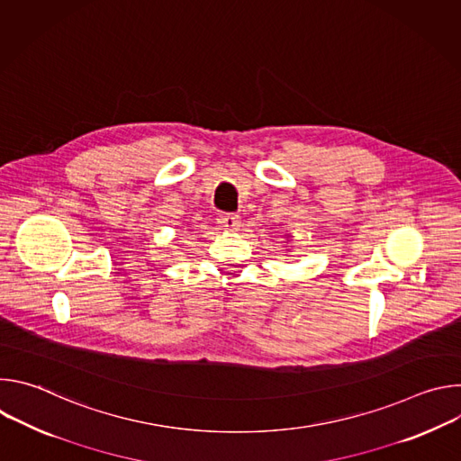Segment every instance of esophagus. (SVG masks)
Masks as SVG:
<instances>
[{
    "mask_svg": "<svg viewBox=\"0 0 461 461\" xmlns=\"http://www.w3.org/2000/svg\"><path fill=\"white\" fill-rule=\"evenodd\" d=\"M219 224L222 230L228 231H237L240 228V217L235 213H224L219 217Z\"/></svg>",
    "mask_w": 461,
    "mask_h": 461,
    "instance_id": "esophagus-1",
    "label": "esophagus"
}]
</instances>
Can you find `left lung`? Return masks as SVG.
Instances as JSON below:
<instances>
[{
	"label": "left lung",
	"mask_w": 461,
	"mask_h": 461,
	"mask_svg": "<svg viewBox=\"0 0 461 461\" xmlns=\"http://www.w3.org/2000/svg\"><path fill=\"white\" fill-rule=\"evenodd\" d=\"M285 237H286V239H288V240H290V239H292V235H290V233H288V235H285Z\"/></svg>",
	"instance_id": "8db88e82"
}]
</instances>
